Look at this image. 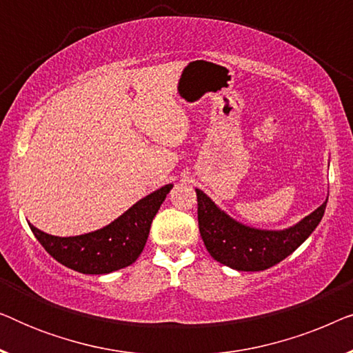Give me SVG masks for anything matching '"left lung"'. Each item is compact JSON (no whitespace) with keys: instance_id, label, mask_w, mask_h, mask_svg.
<instances>
[{"instance_id":"left-lung-1","label":"left lung","mask_w":353,"mask_h":353,"mask_svg":"<svg viewBox=\"0 0 353 353\" xmlns=\"http://www.w3.org/2000/svg\"><path fill=\"white\" fill-rule=\"evenodd\" d=\"M196 194L199 231L207 250L216 262L238 272H262L291 255L315 231L327 202L296 225L262 230L234 220L197 188Z\"/></svg>"}]
</instances>
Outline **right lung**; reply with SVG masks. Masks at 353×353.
<instances>
[{"instance_id":"right-lung-1","label":"right lung","mask_w":353,"mask_h":353,"mask_svg":"<svg viewBox=\"0 0 353 353\" xmlns=\"http://www.w3.org/2000/svg\"><path fill=\"white\" fill-rule=\"evenodd\" d=\"M173 185L144 196L103 228L79 236L48 234L28 223L46 252L67 268L83 274H108L137 262L146 245L152 219Z\"/></svg>"}]
</instances>
